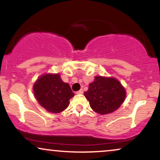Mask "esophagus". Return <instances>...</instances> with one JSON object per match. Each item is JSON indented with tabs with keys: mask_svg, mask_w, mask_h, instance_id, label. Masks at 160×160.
I'll use <instances>...</instances> for the list:
<instances>
[{
	"mask_svg": "<svg viewBox=\"0 0 160 160\" xmlns=\"http://www.w3.org/2000/svg\"><path fill=\"white\" fill-rule=\"evenodd\" d=\"M82 93H83V90H82V89H80V90L78 91V92H76V94H78V95L82 94Z\"/></svg>",
	"mask_w": 160,
	"mask_h": 160,
	"instance_id": "obj_1",
	"label": "esophagus"
}]
</instances>
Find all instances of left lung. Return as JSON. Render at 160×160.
<instances>
[{
	"instance_id": "1",
	"label": "left lung",
	"mask_w": 160,
	"mask_h": 160,
	"mask_svg": "<svg viewBox=\"0 0 160 160\" xmlns=\"http://www.w3.org/2000/svg\"><path fill=\"white\" fill-rule=\"evenodd\" d=\"M84 95L93 111L100 114H107L120 107L126 97V90L115 78L98 76L89 84Z\"/></svg>"
}]
</instances>
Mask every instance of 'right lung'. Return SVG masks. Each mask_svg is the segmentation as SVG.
Listing matches in <instances>:
<instances>
[{"mask_svg":"<svg viewBox=\"0 0 160 160\" xmlns=\"http://www.w3.org/2000/svg\"><path fill=\"white\" fill-rule=\"evenodd\" d=\"M33 89L38 103L53 113L66 109L69 100L74 95L69 84L62 81L58 74L41 76L34 83Z\"/></svg>","mask_w":160,"mask_h":160,"instance_id":"1","label":"right lung"}]
</instances>
